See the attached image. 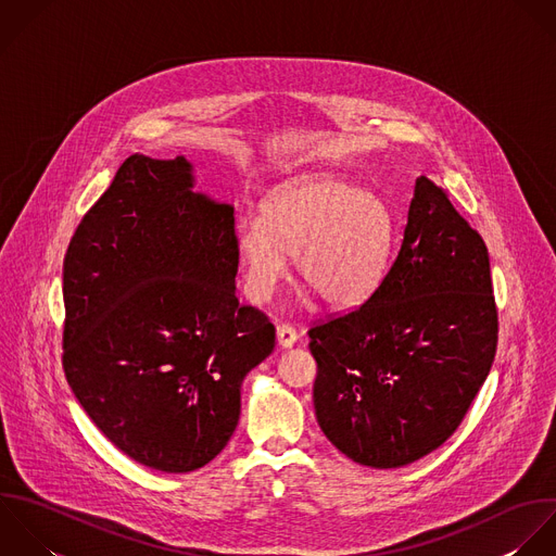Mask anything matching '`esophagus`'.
Segmentation results:
<instances>
[{
  "mask_svg": "<svg viewBox=\"0 0 556 556\" xmlns=\"http://www.w3.org/2000/svg\"><path fill=\"white\" fill-rule=\"evenodd\" d=\"M296 340H299V336H296V329L294 327H290V325H277V344L281 346V349H290V346H294L296 344Z\"/></svg>",
  "mask_w": 556,
  "mask_h": 556,
  "instance_id": "obj_1",
  "label": "esophagus"
}]
</instances>
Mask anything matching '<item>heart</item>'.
<instances>
[{
  "instance_id": "heart-1",
  "label": "heart",
  "mask_w": 556,
  "mask_h": 556,
  "mask_svg": "<svg viewBox=\"0 0 556 556\" xmlns=\"http://www.w3.org/2000/svg\"><path fill=\"white\" fill-rule=\"evenodd\" d=\"M392 240V214L372 192L333 175H301L262 203V218L236 229L244 292L264 303L288 273L336 309L364 303L379 286Z\"/></svg>"
}]
</instances>
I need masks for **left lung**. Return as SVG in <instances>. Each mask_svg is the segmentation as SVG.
<instances>
[{"label": "left lung", "mask_w": 556, "mask_h": 556, "mask_svg": "<svg viewBox=\"0 0 556 556\" xmlns=\"http://www.w3.org/2000/svg\"><path fill=\"white\" fill-rule=\"evenodd\" d=\"M316 420L362 466L440 448L485 383L498 344L483 238L425 175L401 249L368 301L309 329Z\"/></svg>", "instance_id": "obj_1"}]
</instances>
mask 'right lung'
I'll return each instance as SVG.
<instances>
[{"label": "right lung", "instance_id": "1", "mask_svg": "<svg viewBox=\"0 0 556 556\" xmlns=\"http://www.w3.org/2000/svg\"><path fill=\"white\" fill-rule=\"evenodd\" d=\"M192 164L129 155L62 264L64 377L134 462L192 472L229 442L240 388L275 327L236 296L233 207L194 192Z\"/></svg>", "mask_w": 556, "mask_h": 556}]
</instances>
